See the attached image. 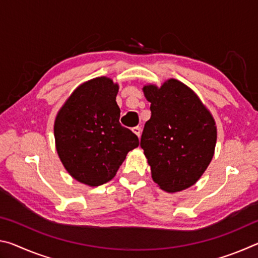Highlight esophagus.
Instances as JSON below:
<instances>
[{
  "label": "esophagus",
  "mask_w": 258,
  "mask_h": 258,
  "mask_svg": "<svg viewBox=\"0 0 258 258\" xmlns=\"http://www.w3.org/2000/svg\"><path fill=\"white\" fill-rule=\"evenodd\" d=\"M132 131H133L135 135H138V138H140V135H141V127L137 126V127H133Z\"/></svg>",
  "instance_id": "1"
}]
</instances>
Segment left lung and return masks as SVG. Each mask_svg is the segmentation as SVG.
I'll list each match as a JSON object with an SVG mask.
<instances>
[{
    "mask_svg": "<svg viewBox=\"0 0 258 258\" xmlns=\"http://www.w3.org/2000/svg\"><path fill=\"white\" fill-rule=\"evenodd\" d=\"M151 117L141 135L152 178L167 192L194 185L206 171L216 145V126L199 98L183 83L147 85Z\"/></svg>",
    "mask_w": 258,
    "mask_h": 258,
    "instance_id": "8db88e82",
    "label": "left lung"
}]
</instances>
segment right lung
Instances as JSON below:
<instances>
[{
    "mask_svg": "<svg viewBox=\"0 0 258 258\" xmlns=\"http://www.w3.org/2000/svg\"><path fill=\"white\" fill-rule=\"evenodd\" d=\"M118 85L107 77L84 83L60 109L54 123L56 151L64 168L91 186L116 175L127 152L139 146L132 131L119 123Z\"/></svg>",
    "mask_w": 258,
    "mask_h": 258,
    "instance_id": "1",
    "label": "right lung"
}]
</instances>
